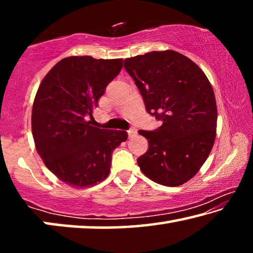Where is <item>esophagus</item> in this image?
I'll return each mask as SVG.
<instances>
[{
    "label": "esophagus",
    "instance_id": "1",
    "mask_svg": "<svg viewBox=\"0 0 253 253\" xmlns=\"http://www.w3.org/2000/svg\"><path fill=\"white\" fill-rule=\"evenodd\" d=\"M127 132H128V136H129V138H130V137H132V136H135V135L137 134V129H136V128H134V127H132V128H130V129H129V130H128Z\"/></svg>",
    "mask_w": 253,
    "mask_h": 253
}]
</instances>
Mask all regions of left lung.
<instances>
[{"instance_id": "left-lung-1", "label": "left lung", "mask_w": 253, "mask_h": 253, "mask_svg": "<svg viewBox=\"0 0 253 253\" xmlns=\"http://www.w3.org/2000/svg\"><path fill=\"white\" fill-rule=\"evenodd\" d=\"M148 114L162 121L157 129L138 132L148 140L137 158L142 172L157 184L182 185L202 168L214 145L217 109L202 69L173 50L125 59Z\"/></svg>"}]
</instances>
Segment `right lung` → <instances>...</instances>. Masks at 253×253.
I'll list each match as a JSON object with an SVG mask.
<instances>
[{
  "instance_id": "add662e5",
  "label": "right lung",
  "mask_w": 253,
  "mask_h": 253,
  "mask_svg": "<svg viewBox=\"0 0 253 253\" xmlns=\"http://www.w3.org/2000/svg\"><path fill=\"white\" fill-rule=\"evenodd\" d=\"M123 59L68 57L41 81L32 107V135L44 165L74 187L96 185L108 176L111 154L127 139L124 130L91 126L88 118Z\"/></svg>"
}]
</instances>
